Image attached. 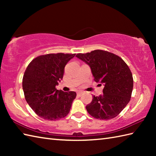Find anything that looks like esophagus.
Returning <instances> with one entry per match:
<instances>
[{"label": "esophagus", "mask_w": 156, "mask_h": 156, "mask_svg": "<svg viewBox=\"0 0 156 156\" xmlns=\"http://www.w3.org/2000/svg\"><path fill=\"white\" fill-rule=\"evenodd\" d=\"M82 94H83V92L82 91H79L77 92V95L78 96V97H80V96L82 95Z\"/></svg>", "instance_id": "obj_1"}]
</instances>
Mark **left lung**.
Masks as SVG:
<instances>
[{"instance_id":"8db88e82","label":"left lung","mask_w":156,"mask_h":156,"mask_svg":"<svg viewBox=\"0 0 156 156\" xmlns=\"http://www.w3.org/2000/svg\"><path fill=\"white\" fill-rule=\"evenodd\" d=\"M90 67L94 80L104 85L103 94L93 96L86 108L92 117L108 120L129 103L133 88L132 73L127 64L112 53L97 49L76 55Z\"/></svg>"}]
</instances>
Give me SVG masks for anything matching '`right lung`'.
I'll list each match as a JSON object with an SVG mask.
<instances>
[{
	"label": "right lung",
	"mask_w": 156,
	"mask_h": 156,
	"mask_svg": "<svg viewBox=\"0 0 156 156\" xmlns=\"http://www.w3.org/2000/svg\"><path fill=\"white\" fill-rule=\"evenodd\" d=\"M75 55H43L28 65L23 75V89L26 101L39 117L55 121L69 113L76 93L59 90L55 87L63 78L66 65Z\"/></svg>",
	"instance_id": "1"
}]
</instances>
